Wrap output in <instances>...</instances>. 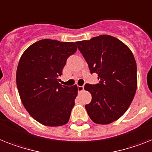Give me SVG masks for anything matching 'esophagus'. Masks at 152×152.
<instances>
[{"instance_id":"esophagus-1","label":"esophagus","mask_w":152,"mask_h":152,"mask_svg":"<svg viewBox=\"0 0 152 152\" xmlns=\"http://www.w3.org/2000/svg\"><path fill=\"white\" fill-rule=\"evenodd\" d=\"M77 89H78V91L79 92H81L84 90V86H78L77 87Z\"/></svg>"}]
</instances>
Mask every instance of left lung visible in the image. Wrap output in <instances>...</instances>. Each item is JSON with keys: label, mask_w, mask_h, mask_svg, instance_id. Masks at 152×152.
Here are the masks:
<instances>
[{"label": "left lung", "mask_w": 152, "mask_h": 152, "mask_svg": "<svg viewBox=\"0 0 152 152\" xmlns=\"http://www.w3.org/2000/svg\"><path fill=\"white\" fill-rule=\"evenodd\" d=\"M88 64L91 73L99 83L85 85L92 100L86 104L94 123L109 124L119 119L131 104L136 93L137 64L134 55L123 42L109 35L76 42Z\"/></svg>", "instance_id": "1"}]
</instances>
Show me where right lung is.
Instances as JSON below:
<instances>
[{
    "label": "right lung",
    "instance_id": "obj_1",
    "mask_svg": "<svg viewBox=\"0 0 152 152\" xmlns=\"http://www.w3.org/2000/svg\"><path fill=\"white\" fill-rule=\"evenodd\" d=\"M77 47L73 42L44 39L25 50L16 72L21 101L33 119L48 126L69 122L78 89L59 83L68 58Z\"/></svg>",
    "mask_w": 152,
    "mask_h": 152
}]
</instances>
